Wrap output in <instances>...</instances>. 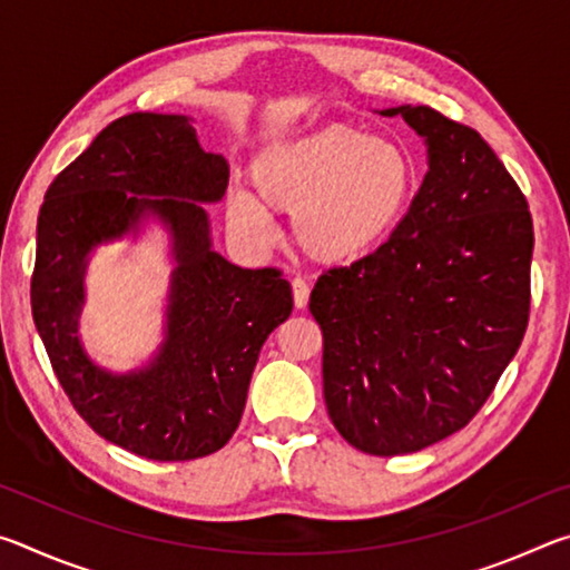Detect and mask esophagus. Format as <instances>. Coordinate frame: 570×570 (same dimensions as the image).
Returning a JSON list of instances; mask_svg holds the SVG:
<instances>
[{
	"label": "esophagus",
	"mask_w": 570,
	"mask_h": 570,
	"mask_svg": "<svg viewBox=\"0 0 570 570\" xmlns=\"http://www.w3.org/2000/svg\"><path fill=\"white\" fill-rule=\"evenodd\" d=\"M292 292H294L296 308H304L308 304V292H312V288H308V284L304 282V278H294Z\"/></svg>",
	"instance_id": "34e87169"
}]
</instances>
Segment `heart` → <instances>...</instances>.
I'll list each match as a JSON object with an SVG mask.
<instances>
[{
	"instance_id": "b5f03b06",
	"label": "heart",
	"mask_w": 570,
	"mask_h": 570,
	"mask_svg": "<svg viewBox=\"0 0 570 570\" xmlns=\"http://www.w3.org/2000/svg\"><path fill=\"white\" fill-rule=\"evenodd\" d=\"M254 190L234 186L228 220L258 244L276 236L272 208L292 210L296 244L324 264L372 254L407 210L417 163L400 140L332 122L276 140L254 158Z\"/></svg>"
}]
</instances>
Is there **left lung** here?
<instances>
[{
	"instance_id": "8db88e82",
	"label": "left lung",
	"mask_w": 570,
	"mask_h": 570,
	"mask_svg": "<svg viewBox=\"0 0 570 570\" xmlns=\"http://www.w3.org/2000/svg\"><path fill=\"white\" fill-rule=\"evenodd\" d=\"M428 148V173L384 244L330 268L308 308L324 402L356 450L392 458L455 435L523 342L533 220L493 148L428 105L377 110Z\"/></svg>"
}]
</instances>
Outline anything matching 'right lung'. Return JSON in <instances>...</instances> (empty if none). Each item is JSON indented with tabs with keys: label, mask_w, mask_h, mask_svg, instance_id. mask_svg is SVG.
<instances>
[{
	"label": "right lung",
	"mask_w": 570,
	"mask_h": 570,
	"mask_svg": "<svg viewBox=\"0 0 570 570\" xmlns=\"http://www.w3.org/2000/svg\"><path fill=\"white\" fill-rule=\"evenodd\" d=\"M228 163L200 148L188 115L130 112L110 122L45 193L37 218L32 316L82 420L135 455L178 462L226 445L246 407L264 342L292 314L276 268H240L214 248L204 204ZM158 225L174 264L164 342L135 371L95 363L79 336L83 276L100 245Z\"/></svg>",
	"instance_id": "obj_1"
}]
</instances>
